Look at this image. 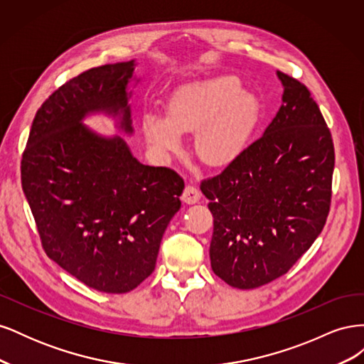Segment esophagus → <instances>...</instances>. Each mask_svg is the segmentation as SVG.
Segmentation results:
<instances>
[{
	"label": "esophagus",
	"mask_w": 364,
	"mask_h": 364,
	"mask_svg": "<svg viewBox=\"0 0 364 364\" xmlns=\"http://www.w3.org/2000/svg\"><path fill=\"white\" fill-rule=\"evenodd\" d=\"M199 199H200L199 188H197V186H194V185H186L185 190H183V194H182V200L185 203L193 205V203L199 202Z\"/></svg>",
	"instance_id": "obj_1"
}]
</instances>
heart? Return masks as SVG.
Wrapping results in <instances>:
<instances>
[{
    "label": "heart",
    "instance_id": "1",
    "mask_svg": "<svg viewBox=\"0 0 364 364\" xmlns=\"http://www.w3.org/2000/svg\"><path fill=\"white\" fill-rule=\"evenodd\" d=\"M259 114L258 98L241 91L234 75H218L179 87L167 106V118L156 112L142 117V132L159 153H176L182 134L196 132V153L218 167L235 159L252 135Z\"/></svg>",
    "mask_w": 364,
    "mask_h": 364
}]
</instances>
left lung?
I'll list each match as a JSON object with an SVG mask.
<instances>
[{
  "label": "left lung",
  "mask_w": 364,
  "mask_h": 364,
  "mask_svg": "<svg viewBox=\"0 0 364 364\" xmlns=\"http://www.w3.org/2000/svg\"><path fill=\"white\" fill-rule=\"evenodd\" d=\"M278 77L282 105L264 135L200 183L214 217L211 267L237 289L287 273L322 232L331 206V132L308 87Z\"/></svg>",
  "instance_id": "obj_1"
}]
</instances>
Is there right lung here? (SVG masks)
<instances>
[{
    "mask_svg": "<svg viewBox=\"0 0 364 364\" xmlns=\"http://www.w3.org/2000/svg\"><path fill=\"white\" fill-rule=\"evenodd\" d=\"M135 63L91 68L54 91L33 119L21 183L47 257L87 287L127 293L155 270L162 235L179 211L183 179L139 164L121 138L80 121L121 115L132 132L126 86Z\"/></svg>",
    "mask_w": 364,
    "mask_h": 364,
    "instance_id": "right-lung-1",
    "label": "right lung"
}]
</instances>
